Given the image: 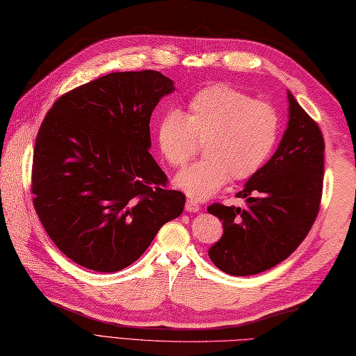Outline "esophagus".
<instances>
[{"label":"esophagus","mask_w":356,"mask_h":356,"mask_svg":"<svg viewBox=\"0 0 356 356\" xmlns=\"http://www.w3.org/2000/svg\"><path fill=\"white\" fill-rule=\"evenodd\" d=\"M185 211H186V213H199V211H200L199 203L194 202V200H186Z\"/></svg>","instance_id":"esophagus-1"}]
</instances>
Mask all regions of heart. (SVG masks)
<instances>
[{"mask_svg":"<svg viewBox=\"0 0 356 356\" xmlns=\"http://www.w3.org/2000/svg\"><path fill=\"white\" fill-rule=\"evenodd\" d=\"M278 134L280 118L272 105L226 84L199 90L188 101L186 115L168 110L157 125L159 148L174 168L185 166L199 142H207L205 161L176 177V185L195 200L211 197L231 176L251 177L272 154Z\"/></svg>","mask_w":356,"mask_h":356,"instance_id":"heart-1","label":"heart"}]
</instances>
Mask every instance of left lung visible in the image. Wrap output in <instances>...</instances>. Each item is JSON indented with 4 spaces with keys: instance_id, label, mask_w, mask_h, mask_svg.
<instances>
[{
    "instance_id": "8db88e82",
    "label": "left lung",
    "mask_w": 356,
    "mask_h": 356,
    "mask_svg": "<svg viewBox=\"0 0 356 356\" xmlns=\"http://www.w3.org/2000/svg\"><path fill=\"white\" fill-rule=\"evenodd\" d=\"M289 122L277 151L252 174L237 197L246 208L213 203L222 238L209 248L216 266L229 275H255L286 260L311 231L320 211L324 139L318 124L291 92Z\"/></svg>"
}]
</instances>
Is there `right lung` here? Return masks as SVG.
Returning <instances> with one entry per match:
<instances>
[{
	"instance_id": "1",
	"label": "right lung",
	"mask_w": 356,
	"mask_h": 356,
	"mask_svg": "<svg viewBox=\"0 0 356 356\" xmlns=\"http://www.w3.org/2000/svg\"><path fill=\"white\" fill-rule=\"evenodd\" d=\"M174 92L154 70L116 72L58 97L36 136L32 194L59 251L97 272L130 266L185 194L149 154V118Z\"/></svg>"
}]
</instances>
